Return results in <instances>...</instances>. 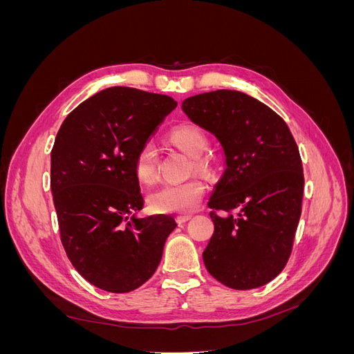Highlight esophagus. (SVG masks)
Returning a JSON list of instances; mask_svg holds the SVG:
<instances>
[{
  "label": "esophagus",
  "mask_w": 354,
  "mask_h": 354,
  "mask_svg": "<svg viewBox=\"0 0 354 354\" xmlns=\"http://www.w3.org/2000/svg\"><path fill=\"white\" fill-rule=\"evenodd\" d=\"M192 218L190 214H180V216H177V223L178 224H183L186 221H189Z\"/></svg>",
  "instance_id": "1"
}]
</instances>
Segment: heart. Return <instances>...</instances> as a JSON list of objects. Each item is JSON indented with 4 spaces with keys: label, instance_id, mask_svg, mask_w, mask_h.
<instances>
[{
    "label": "heart",
    "instance_id": "b5f03b06",
    "mask_svg": "<svg viewBox=\"0 0 354 354\" xmlns=\"http://www.w3.org/2000/svg\"><path fill=\"white\" fill-rule=\"evenodd\" d=\"M169 140L180 151L196 159V169H207V160L201 156L207 152V137L199 128L192 125L176 127ZM134 173L143 185H152L158 180V151L152 142L145 143L134 158ZM207 186L199 178L180 183H167L147 196L149 207L159 214H183L194 211L205 195Z\"/></svg>",
    "mask_w": 354,
    "mask_h": 354
}]
</instances>
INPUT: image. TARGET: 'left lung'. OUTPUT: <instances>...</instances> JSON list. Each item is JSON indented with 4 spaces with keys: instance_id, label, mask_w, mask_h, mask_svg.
<instances>
[{
    "instance_id": "left-lung-1",
    "label": "left lung",
    "mask_w": 354,
    "mask_h": 354,
    "mask_svg": "<svg viewBox=\"0 0 354 354\" xmlns=\"http://www.w3.org/2000/svg\"><path fill=\"white\" fill-rule=\"evenodd\" d=\"M181 109L217 137L226 158L208 202L214 233L202 254L207 270L233 289L269 283L288 263L301 216L304 174L291 131L269 106L241 91L192 95ZM218 209L228 216H218Z\"/></svg>"
}]
</instances>
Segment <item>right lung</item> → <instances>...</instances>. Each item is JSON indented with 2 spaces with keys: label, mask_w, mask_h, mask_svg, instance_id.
Here are the masks:
<instances>
[{
  "label": "right lung",
  "mask_w": 354,
  "mask_h": 354,
  "mask_svg": "<svg viewBox=\"0 0 354 354\" xmlns=\"http://www.w3.org/2000/svg\"><path fill=\"white\" fill-rule=\"evenodd\" d=\"M164 94L106 88L63 121L51 151L50 185L60 239L77 272L109 292L149 281L177 226L165 214L138 218L143 208L134 158L176 109Z\"/></svg>",
  "instance_id": "obj_1"
}]
</instances>
